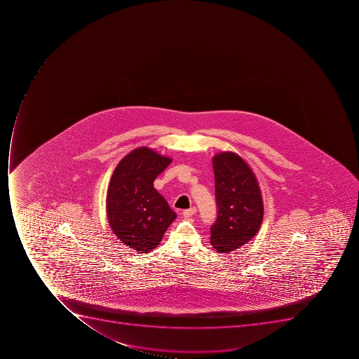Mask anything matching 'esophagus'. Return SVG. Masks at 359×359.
Wrapping results in <instances>:
<instances>
[{"label":"esophagus","instance_id":"obj_1","mask_svg":"<svg viewBox=\"0 0 359 359\" xmlns=\"http://www.w3.org/2000/svg\"><path fill=\"white\" fill-rule=\"evenodd\" d=\"M196 213V208H191V209L185 210V211L183 212V215L185 217H191L193 215H195Z\"/></svg>","mask_w":359,"mask_h":359}]
</instances>
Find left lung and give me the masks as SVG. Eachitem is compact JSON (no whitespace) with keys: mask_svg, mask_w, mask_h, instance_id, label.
Listing matches in <instances>:
<instances>
[{"mask_svg":"<svg viewBox=\"0 0 359 359\" xmlns=\"http://www.w3.org/2000/svg\"><path fill=\"white\" fill-rule=\"evenodd\" d=\"M212 163L217 217L210 239L217 252H230L257 233L264 217L263 198L257 178L241 156L223 151Z\"/></svg>","mask_w":359,"mask_h":359,"instance_id":"1","label":"left lung"}]
</instances>
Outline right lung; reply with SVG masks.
Wrapping results in <instances>:
<instances>
[{"label": "right lung", "instance_id": "add662e5", "mask_svg": "<svg viewBox=\"0 0 359 359\" xmlns=\"http://www.w3.org/2000/svg\"><path fill=\"white\" fill-rule=\"evenodd\" d=\"M172 163L170 157L140 147L120 161L107 195V221L126 246L147 254L158 246L175 212L154 187L155 178Z\"/></svg>", "mask_w": 359, "mask_h": 359}]
</instances>
